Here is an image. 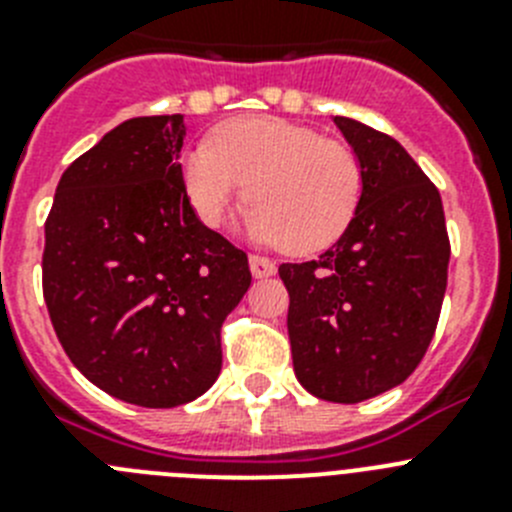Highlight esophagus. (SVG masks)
Wrapping results in <instances>:
<instances>
[{
    "instance_id": "34e87169",
    "label": "esophagus",
    "mask_w": 512,
    "mask_h": 512,
    "mask_svg": "<svg viewBox=\"0 0 512 512\" xmlns=\"http://www.w3.org/2000/svg\"><path fill=\"white\" fill-rule=\"evenodd\" d=\"M248 264H251V274L256 279H266V277H271L274 271H277L274 261L264 259V256H251V259H248Z\"/></svg>"
}]
</instances>
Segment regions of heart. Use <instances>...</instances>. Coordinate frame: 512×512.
<instances>
[{"label": "heart", "instance_id": "b5f03b06", "mask_svg": "<svg viewBox=\"0 0 512 512\" xmlns=\"http://www.w3.org/2000/svg\"><path fill=\"white\" fill-rule=\"evenodd\" d=\"M182 184L210 228L223 223L248 184L253 202L241 217L248 238L315 253L336 243L354 220L361 164L351 148L305 125L269 115L235 117L212 133V143L184 153Z\"/></svg>", "mask_w": 512, "mask_h": 512}]
</instances>
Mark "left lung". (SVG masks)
Wrapping results in <instances>:
<instances>
[{"label":"left lung","mask_w":512,"mask_h":512,"mask_svg":"<svg viewBox=\"0 0 512 512\" xmlns=\"http://www.w3.org/2000/svg\"><path fill=\"white\" fill-rule=\"evenodd\" d=\"M361 164L354 220L320 259L282 264L297 382L354 405L415 372L449 277L441 194L390 135L333 117Z\"/></svg>","instance_id":"1"}]
</instances>
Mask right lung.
<instances>
[{
	"instance_id": "obj_1",
	"label": "right lung",
	"mask_w": 512,
	"mask_h": 512,
	"mask_svg": "<svg viewBox=\"0 0 512 512\" xmlns=\"http://www.w3.org/2000/svg\"><path fill=\"white\" fill-rule=\"evenodd\" d=\"M184 115L133 117L63 171L45 220L43 297L71 364L107 395L176 408L223 366L220 328L248 256L182 184Z\"/></svg>"
}]
</instances>
